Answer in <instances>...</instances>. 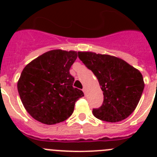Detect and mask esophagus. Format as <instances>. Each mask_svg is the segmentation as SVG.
Masks as SVG:
<instances>
[{"label": "esophagus", "instance_id": "obj_1", "mask_svg": "<svg viewBox=\"0 0 157 157\" xmlns=\"http://www.w3.org/2000/svg\"><path fill=\"white\" fill-rule=\"evenodd\" d=\"M82 91H83V93H84V94H86V87H83V89H82Z\"/></svg>", "mask_w": 157, "mask_h": 157}]
</instances>
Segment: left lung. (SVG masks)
<instances>
[{"label": "left lung", "instance_id": "8db88e82", "mask_svg": "<svg viewBox=\"0 0 157 157\" xmlns=\"http://www.w3.org/2000/svg\"><path fill=\"white\" fill-rule=\"evenodd\" d=\"M78 54L95 75L103 91V104L93 109L94 116L111 123L127 119L135 110L145 87L141 72L116 56L92 52Z\"/></svg>", "mask_w": 157, "mask_h": 157}]
</instances>
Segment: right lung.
<instances>
[{
    "instance_id": "add662e5",
    "label": "right lung",
    "mask_w": 157,
    "mask_h": 157,
    "mask_svg": "<svg viewBox=\"0 0 157 157\" xmlns=\"http://www.w3.org/2000/svg\"><path fill=\"white\" fill-rule=\"evenodd\" d=\"M75 51L54 49L43 53L23 68L17 83L25 109L38 122L52 125L66 120L75 104L84 96L73 87L70 68L75 61Z\"/></svg>"
}]
</instances>
